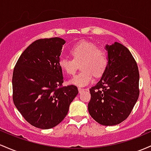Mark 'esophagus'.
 Here are the masks:
<instances>
[{"label":"esophagus","instance_id":"obj_1","mask_svg":"<svg viewBox=\"0 0 151 151\" xmlns=\"http://www.w3.org/2000/svg\"><path fill=\"white\" fill-rule=\"evenodd\" d=\"M85 89L84 88H78V92L79 93H81L83 92V91H84Z\"/></svg>","mask_w":151,"mask_h":151}]
</instances>
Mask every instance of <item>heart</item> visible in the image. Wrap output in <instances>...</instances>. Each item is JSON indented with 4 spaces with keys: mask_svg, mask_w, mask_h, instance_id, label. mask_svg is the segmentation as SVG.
<instances>
[{
    "mask_svg": "<svg viewBox=\"0 0 151 151\" xmlns=\"http://www.w3.org/2000/svg\"><path fill=\"white\" fill-rule=\"evenodd\" d=\"M73 59L61 58L58 61L59 67L68 75L76 73L78 64L82 70L69 81L70 84L86 86L93 81V76H100L107 66L108 57L106 50L96 48V45L87 40H80L70 49Z\"/></svg>",
    "mask_w": 151,
    "mask_h": 151,
    "instance_id": "b5f03b06",
    "label": "heart"
}]
</instances>
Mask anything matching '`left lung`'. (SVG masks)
Instances as JSON below:
<instances>
[{"label": "left lung", "mask_w": 151, "mask_h": 151, "mask_svg": "<svg viewBox=\"0 0 151 151\" xmlns=\"http://www.w3.org/2000/svg\"><path fill=\"white\" fill-rule=\"evenodd\" d=\"M108 64L101 80L90 89L91 116L103 126L126 119L139 96V71L128 48L115 42L106 45Z\"/></svg>", "instance_id": "obj_1"}]
</instances>
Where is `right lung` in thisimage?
Returning a JSON list of instances; mask_svg holds the SVG:
<instances>
[{"mask_svg": "<svg viewBox=\"0 0 151 151\" xmlns=\"http://www.w3.org/2000/svg\"><path fill=\"white\" fill-rule=\"evenodd\" d=\"M65 43L57 37L35 40L22 53L13 70V103L25 121L40 129L58 125L78 93L76 86H62L58 61Z\"/></svg>", "mask_w": 151, "mask_h": 151, "instance_id": "add662e5", "label": "right lung"}]
</instances>
